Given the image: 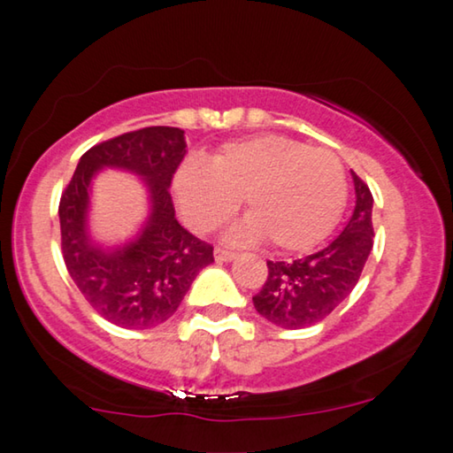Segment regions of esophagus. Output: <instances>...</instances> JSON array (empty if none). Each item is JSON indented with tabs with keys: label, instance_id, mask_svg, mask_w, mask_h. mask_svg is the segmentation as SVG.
<instances>
[{
	"label": "esophagus",
	"instance_id": "esophagus-1",
	"mask_svg": "<svg viewBox=\"0 0 453 453\" xmlns=\"http://www.w3.org/2000/svg\"><path fill=\"white\" fill-rule=\"evenodd\" d=\"M213 252H215V260L218 262H229L235 257V252H232V250H227V248H221V246H215Z\"/></svg>",
	"mask_w": 453,
	"mask_h": 453
}]
</instances>
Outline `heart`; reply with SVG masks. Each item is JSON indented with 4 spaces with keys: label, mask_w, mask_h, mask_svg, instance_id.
I'll list each match as a JSON object with an SVG mask.
<instances>
[{
    "label": "heart",
    "mask_w": 453,
    "mask_h": 453,
    "mask_svg": "<svg viewBox=\"0 0 453 453\" xmlns=\"http://www.w3.org/2000/svg\"><path fill=\"white\" fill-rule=\"evenodd\" d=\"M179 215L205 234L232 215L243 197L248 218L232 227L235 240L265 235L280 252H304L325 240L347 201L339 157L282 134L229 142L211 165L191 159L173 177Z\"/></svg>",
    "instance_id": "b5f03b06"
}]
</instances>
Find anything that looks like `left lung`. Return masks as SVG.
Here are the masks:
<instances>
[{"instance_id": "obj_1", "label": "left lung", "mask_w": 453, "mask_h": 453, "mask_svg": "<svg viewBox=\"0 0 453 453\" xmlns=\"http://www.w3.org/2000/svg\"><path fill=\"white\" fill-rule=\"evenodd\" d=\"M355 211L342 232L319 252L294 262H268V278L252 298L272 325L306 328L326 319L361 278L372 250V196L353 171Z\"/></svg>"}]
</instances>
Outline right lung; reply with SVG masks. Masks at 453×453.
I'll use <instances>...</instances> for the list:
<instances>
[{"label":"right lung","instance_id":"add662e5","mask_svg":"<svg viewBox=\"0 0 453 453\" xmlns=\"http://www.w3.org/2000/svg\"><path fill=\"white\" fill-rule=\"evenodd\" d=\"M177 127H145L86 150L60 197L62 256L70 278L90 306L112 325L149 328L171 319L213 246L189 234L175 218L171 181L188 150ZM117 166L146 179L150 215L123 247L89 240L85 215L89 183L100 168Z\"/></svg>","mask_w":453,"mask_h":453}]
</instances>
